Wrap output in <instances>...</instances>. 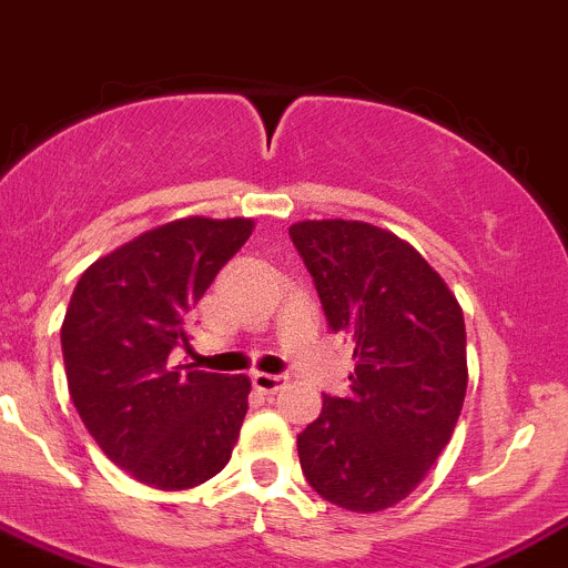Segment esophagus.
Instances as JSON below:
<instances>
[{
  "label": "esophagus",
  "instance_id": "1",
  "mask_svg": "<svg viewBox=\"0 0 568 568\" xmlns=\"http://www.w3.org/2000/svg\"><path fill=\"white\" fill-rule=\"evenodd\" d=\"M251 383H254V388L262 390V394H276V390H282L286 385V377H282V374L254 372L251 374Z\"/></svg>",
  "mask_w": 568,
  "mask_h": 568
}]
</instances>
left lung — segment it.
<instances>
[{
  "label": "left lung",
  "mask_w": 568,
  "mask_h": 568,
  "mask_svg": "<svg viewBox=\"0 0 568 568\" xmlns=\"http://www.w3.org/2000/svg\"><path fill=\"white\" fill-rule=\"evenodd\" d=\"M290 237L327 325L353 338L349 394L297 435L306 481L347 511L390 508L424 481L467 390L462 306L440 273L366 221H297Z\"/></svg>",
  "instance_id": "1"
}]
</instances>
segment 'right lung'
Returning <instances> with one entry per match:
<instances>
[{
  "instance_id": "obj_1",
  "label": "right lung",
  "mask_w": 568,
  "mask_h": 568,
  "mask_svg": "<svg viewBox=\"0 0 568 568\" xmlns=\"http://www.w3.org/2000/svg\"><path fill=\"white\" fill-rule=\"evenodd\" d=\"M254 232L251 219L169 221L81 273L62 323L68 390L101 452L155 489L224 470L248 410L245 374L172 364L191 308Z\"/></svg>"
}]
</instances>
